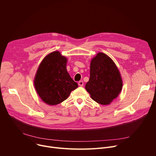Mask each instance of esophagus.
<instances>
[{"instance_id": "esophagus-1", "label": "esophagus", "mask_w": 156, "mask_h": 156, "mask_svg": "<svg viewBox=\"0 0 156 156\" xmlns=\"http://www.w3.org/2000/svg\"><path fill=\"white\" fill-rule=\"evenodd\" d=\"M83 84H84V83L83 81H80L78 82V85L80 86H83Z\"/></svg>"}]
</instances>
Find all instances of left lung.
I'll list each match as a JSON object with an SVG mask.
<instances>
[{
    "mask_svg": "<svg viewBox=\"0 0 156 156\" xmlns=\"http://www.w3.org/2000/svg\"><path fill=\"white\" fill-rule=\"evenodd\" d=\"M123 82L114 62L107 55L98 53L91 62L90 78L85 86L91 98L102 105H108L122 91Z\"/></svg>",
    "mask_w": 156,
    "mask_h": 156,
    "instance_id": "1",
    "label": "left lung"
}]
</instances>
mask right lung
I'll use <instances>...</instances> for the list:
<instances>
[{
	"label": "right lung",
	"mask_w": 156,
	"mask_h": 156,
	"mask_svg": "<svg viewBox=\"0 0 156 156\" xmlns=\"http://www.w3.org/2000/svg\"><path fill=\"white\" fill-rule=\"evenodd\" d=\"M67 58L58 51L46 55L36 72L34 84L42 101L54 105L66 99L78 87L66 70Z\"/></svg>",
	"instance_id": "right-lung-1"
}]
</instances>
